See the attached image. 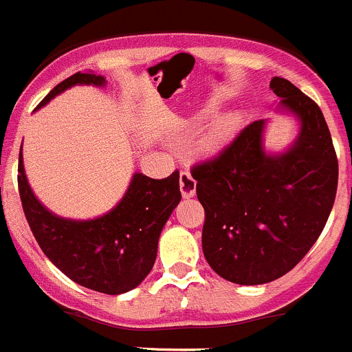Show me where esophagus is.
I'll use <instances>...</instances> for the list:
<instances>
[{
  "instance_id": "34e87169",
  "label": "esophagus",
  "mask_w": 352,
  "mask_h": 352,
  "mask_svg": "<svg viewBox=\"0 0 352 352\" xmlns=\"http://www.w3.org/2000/svg\"><path fill=\"white\" fill-rule=\"evenodd\" d=\"M197 188V182L193 179L192 173L188 169H183L179 173V190H182L183 197H193Z\"/></svg>"
}]
</instances>
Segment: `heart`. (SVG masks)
I'll list each match as a JSON object with an SVG mask.
<instances>
[{
  "label": "heart",
  "instance_id": "1",
  "mask_svg": "<svg viewBox=\"0 0 352 352\" xmlns=\"http://www.w3.org/2000/svg\"><path fill=\"white\" fill-rule=\"evenodd\" d=\"M235 127H237V117H234V115H227V117L220 118V120L212 125L208 138H206V148H216L218 144L223 143L232 132H234Z\"/></svg>",
  "mask_w": 352,
  "mask_h": 352
}]
</instances>
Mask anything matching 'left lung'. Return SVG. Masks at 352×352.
I'll return each instance as SVG.
<instances>
[{
    "label": "left lung",
    "mask_w": 352,
    "mask_h": 352,
    "mask_svg": "<svg viewBox=\"0 0 352 352\" xmlns=\"http://www.w3.org/2000/svg\"><path fill=\"white\" fill-rule=\"evenodd\" d=\"M270 89L300 118L295 144L267 155L265 122L254 120L190 170L206 212V260L237 285H263L289 272L321 235L337 195L338 160L323 111L286 78L274 76Z\"/></svg>",
    "instance_id": "left-lung-1"
}]
</instances>
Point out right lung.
Here are the masks:
<instances>
[{
	"label": "right lung",
	"mask_w": 352,
	"mask_h": 352,
	"mask_svg": "<svg viewBox=\"0 0 352 352\" xmlns=\"http://www.w3.org/2000/svg\"><path fill=\"white\" fill-rule=\"evenodd\" d=\"M104 76L75 73L45 96L47 104L76 83L104 85ZM19 193L34 239L54 265L71 281L106 295H120L136 288L151 270L164 225L182 201L179 170L164 179L134 174L127 193L108 214L90 221L64 220L52 214L34 197L19 153Z\"/></svg>",
	"instance_id": "obj_1"
}]
</instances>
